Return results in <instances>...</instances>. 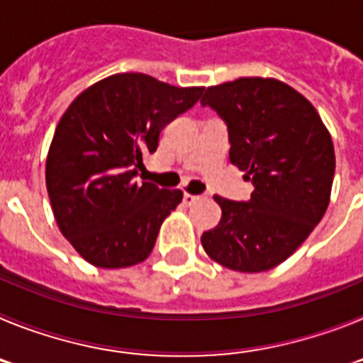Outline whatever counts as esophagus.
Returning <instances> with one entry per match:
<instances>
[{
    "label": "esophagus",
    "mask_w": 363,
    "mask_h": 363,
    "mask_svg": "<svg viewBox=\"0 0 363 363\" xmlns=\"http://www.w3.org/2000/svg\"><path fill=\"white\" fill-rule=\"evenodd\" d=\"M196 200H200V196H194V194H189V192H185V194H184V201L187 205L194 203V201H196Z\"/></svg>",
    "instance_id": "1"
}]
</instances>
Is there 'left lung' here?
I'll return each instance as SVG.
<instances>
[{
	"label": "left lung",
	"instance_id": "left-lung-1",
	"mask_svg": "<svg viewBox=\"0 0 363 363\" xmlns=\"http://www.w3.org/2000/svg\"><path fill=\"white\" fill-rule=\"evenodd\" d=\"M203 107L229 133V160L252 182L251 200L214 196L221 220L201 236L205 252L240 272H262L289 258L320 223L331 198L335 147L313 105L272 78L209 86Z\"/></svg>",
	"mask_w": 363,
	"mask_h": 363
}]
</instances>
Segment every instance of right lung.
<instances>
[{
	"mask_svg": "<svg viewBox=\"0 0 363 363\" xmlns=\"http://www.w3.org/2000/svg\"><path fill=\"white\" fill-rule=\"evenodd\" d=\"M201 86H172L140 72L114 74L74 99L47 156V191L62 234L89 264L130 267L152 251L179 189L136 182L160 133L200 99Z\"/></svg>",
	"mask_w": 363,
	"mask_h": 363,
	"instance_id": "1",
	"label": "right lung"
}]
</instances>
